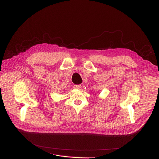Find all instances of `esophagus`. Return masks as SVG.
Wrapping results in <instances>:
<instances>
[{
	"mask_svg": "<svg viewBox=\"0 0 159 159\" xmlns=\"http://www.w3.org/2000/svg\"><path fill=\"white\" fill-rule=\"evenodd\" d=\"M74 89L80 90L81 89V85L80 84H75L74 85Z\"/></svg>",
	"mask_w": 159,
	"mask_h": 159,
	"instance_id": "34e87169",
	"label": "esophagus"
}]
</instances>
